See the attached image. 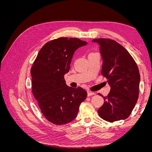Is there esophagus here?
<instances>
[{"label": "esophagus", "mask_w": 152, "mask_h": 152, "mask_svg": "<svg viewBox=\"0 0 152 152\" xmlns=\"http://www.w3.org/2000/svg\"><path fill=\"white\" fill-rule=\"evenodd\" d=\"M94 94H95V93H93V92H91V91L87 92V96H93V95H94Z\"/></svg>", "instance_id": "1"}]
</instances>
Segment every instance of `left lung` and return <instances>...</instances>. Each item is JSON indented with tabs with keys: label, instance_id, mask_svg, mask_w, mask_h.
<instances>
[{
	"label": "left lung",
	"instance_id": "left-lung-1",
	"mask_svg": "<svg viewBox=\"0 0 152 152\" xmlns=\"http://www.w3.org/2000/svg\"><path fill=\"white\" fill-rule=\"evenodd\" d=\"M92 41L99 45L102 73L110 86V93L103 97L104 103L98 110L99 115L110 122L124 120L130 115L138 99V67L129 53L116 41L109 39Z\"/></svg>",
	"mask_w": 152,
	"mask_h": 152
}]
</instances>
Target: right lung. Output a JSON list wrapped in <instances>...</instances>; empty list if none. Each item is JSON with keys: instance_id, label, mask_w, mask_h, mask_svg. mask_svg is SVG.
<instances>
[{"instance_id": "right-lung-1", "label": "right lung", "mask_w": 152, "mask_h": 152, "mask_svg": "<svg viewBox=\"0 0 152 152\" xmlns=\"http://www.w3.org/2000/svg\"><path fill=\"white\" fill-rule=\"evenodd\" d=\"M87 44L72 37L50 40L41 48L31 68L32 93L45 117L56 125L74 120L87 97L86 90L68 86L64 79L75 51Z\"/></svg>"}]
</instances>
